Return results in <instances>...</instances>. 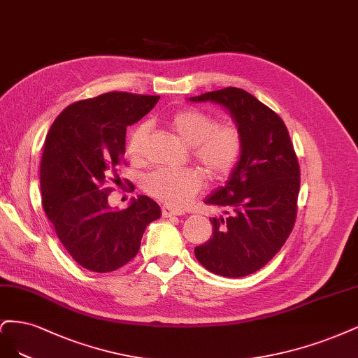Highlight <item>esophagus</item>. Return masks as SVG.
<instances>
[{"label": "esophagus", "mask_w": 358, "mask_h": 358, "mask_svg": "<svg viewBox=\"0 0 358 358\" xmlns=\"http://www.w3.org/2000/svg\"><path fill=\"white\" fill-rule=\"evenodd\" d=\"M184 213L181 210H177V208H172V206L169 205H164L162 206V215L164 217H174V215H182Z\"/></svg>", "instance_id": "1"}]
</instances>
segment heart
I'll return each mask as SVG.
<instances>
[{
	"mask_svg": "<svg viewBox=\"0 0 358 358\" xmlns=\"http://www.w3.org/2000/svg\"><path fill=\"white\" fill-rule=\"evenodd\" d=\"M169 126L181 140L192 145V156L214 180L226 178L238 166L244 153V134L235 123H217L211 114L198 108H182L169 117ZM150 124L140 123L128 136V155L143 160ZM205 184L202 171L159 169L144 178V190L169 206H182L201 192Z\"/></svg>",
	"mask_w": 358,
	"mask_h": 358,
	"instance_id": "heart-1",
	"label": "heart"
}]
</instances>
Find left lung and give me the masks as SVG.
<instances>
[{"instance_id":"obj_1","label":"left lung","mask_w":358,"mask_h":358,"mask_svg":"<svg viewBox=\"0 0 358 358\" xmlns=\"http://www.w3.org/2000/svg\"><path fill=\"white\" fill-rule=\"evenodd\" d=\"M226 107L244 134V153L224 187L205 203L224 210L210 218L213 238L194 256L213 273L239 278L262 269L290 236L297 217L301 166L282 119L244 89L190 98Z\"/></svg>"}]
</instances>
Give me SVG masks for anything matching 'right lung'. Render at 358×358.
Returning <instances> with one entry per match:
<instances>
[{
  "label": "right lung",
  "mask_w": 358,
  "mask_h": 358,
  "mask_svg": "<svg viewBox=\"0 0 358 358\" xmlns=\"http://www.w3.org/2000/svg\"><path fill=\"white\" fill-rule=\"evenodd\" d=\"M159 98L108 92L77 101L55 119L45 136L43 208L65 250L87 271L113 272L131 262L147 224L160 217V206L143 194L126 210H111L113 187L106 186L107 181L120 184L126 128L141 120Z\"/></svg>",
  "instance_id": "obj_1"
}]
</instances>
